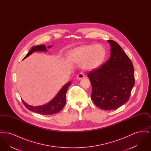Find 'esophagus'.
Instances as JSON below:
<instances>
[{
	"mask_svg": "<svg viewBox=\"0 0 151 151\" xmlns=\"http://www.w3.org/2000/svg\"><path fill=\"white\" fill-rule=\"evenodd\" d=\"M84 78H85V75L82 72L79 73V74L77 75V79H79V80L83 79Z\"/></svg>",
	"mask_w": 151,
	"mask_h": 151,
	"instance_id": "esophagus-1",
	"label": "esophagus"
}]
</instances>
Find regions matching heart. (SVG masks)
<instances>
[{
	"label": "heart",
	"mask_w": 151,
	"mask_h": 151,
	"mask_svg": "<svg viewBox=\"0 0 151 151\" xmlns=\"http://www.w3.org/2000/svg\"><path fill=\"white\" fill-rule=\"evenodd\" d=\"M106 51L100 44L83 45L70 51L68 54L70 61L82 63L83 68L92 70L100 65L105 57Z\"/></svg>",
	"instance_id": "heart-1"
}]
</instances>
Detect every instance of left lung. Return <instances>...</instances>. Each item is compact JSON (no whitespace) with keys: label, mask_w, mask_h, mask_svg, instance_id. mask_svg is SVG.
<instances>
[{"label":"left lung","mask_w":151,"mask_h":151,"mask_svg":"<svg viewBox=\"0 0 151 151\" xmlns=\"http://www.w3.org/2000/svg\"><path fill=\"white\" fill-rule=\"evenodd\" d=\"M110 57L101 67L88 74L92 84L91 99L102 110H114L129 100L135 84L134 66L122 47L114 41Z\"/></svg>","instance_id":"8db88e82"}]
</instances>
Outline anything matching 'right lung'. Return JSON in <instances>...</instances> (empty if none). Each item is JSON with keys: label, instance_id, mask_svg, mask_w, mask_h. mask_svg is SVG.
<instances>
[{"label": "right lung", "instance_id": "right-lung-1", "mask_svg": "<svg viewBox=\"0 0 151 151\" xmlns=\"http://www.w3.org/2000/svg\"><path fill=\"white\" fill-rule=\"evenodd\" d=\"M51 46H48V48H51ZM47 51V48L46 46L43 45H37L33 46L30 50L29 52L26 55V56L24 59L28 57L30 54H32L34 51ZM71 85V82H68L62 88V89L59 91L58 93L56 96L50 101L49 103L41 106H33L31 105H28L24 101H22V102L25 106L29 109V110L37 113L38 114H42V115H51L58 112L60 111L65 105L66 103V93L67 89Z\"/></svg>", "mask_w": 151, "mask_h": 151}]
</instances>
